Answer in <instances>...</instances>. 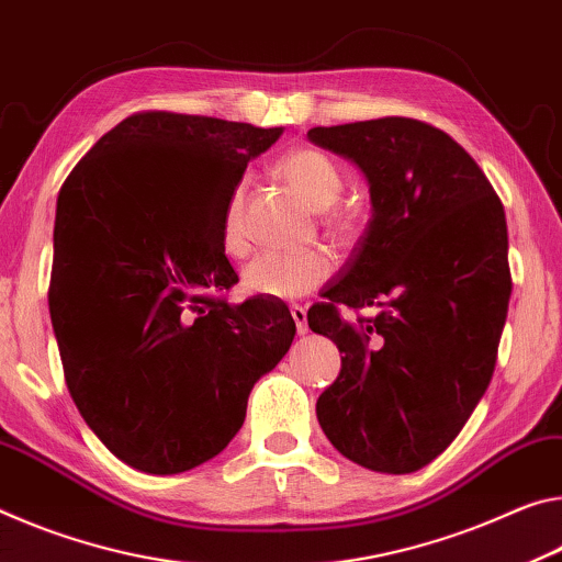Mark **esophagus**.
Wrapping results in <instances>:
<instances>
[{"mask_svg":"<svg viewBox=\"0 0 562 562\" xmlns=\"http://www.w3.org/2000/svg\"><path fill=\"white\" fill-rule=\"evenodd\" d=\"M291 316L296 321V330L303 336L308 330V318H306V308L303 306H291Z\"/></svg>","mask_w":562,"mask_h":562,"instance_id":"34e87169","label":"esophagus"}]
</instances>
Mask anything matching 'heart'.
Listing matches in <instances>:
<instances>
[{
    "label": "heart",
    "mask_w": 562,
    "mask_h": 562,
    "mask_svg": "<svg viewBox=\"0 0 562 562\" xmlns=\"http://www.w3.org/2000/svg\"><path fill=\"white\" fill-rule=\"evenodd\" d=\"M279 173L314 209L334 206L344 191V173L336 161L318 149H296L279 161ZM244 187H236L226 199L221 216V246L228 256H244L248 238L244 226ZM326 224L334 234H351L353 221L344 211L326 216ZM334 271V256L324 248L306 251H269L256 256L244 269V289L254 296L266 299H301L324 283Z\"/></svg>",
    "instance_id": "heart-1"
}]
</instances>
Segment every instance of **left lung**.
Instances as JSON below:
<instances>
[{
  "mask_svg": "<svg viewBox=\"0 0 562 562\" xmlns=\"http://www.w3.org/2000/svg\"><path fill=\"white\" fill-rule=\"evenodd\" d=\"M308 139L353 161L371 194L366 234L308 311L344 353L318 423L368 471H420L491 383L513 289L503 204L473 156L418 119L316 126ZM338 305L380 314L348 325Z\"/></svg>",
  "mask_w": 562,
  "mask_h": 562,
  "instance_id": "8db88e82",
  "label": "left lung"
}]
</instances>
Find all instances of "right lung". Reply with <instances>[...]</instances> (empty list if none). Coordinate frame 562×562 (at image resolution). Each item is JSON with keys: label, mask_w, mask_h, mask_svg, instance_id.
<instances>
[{"label": "right lung", "mask_w": 562, "mask_h": 562, "mask_svg": "<svg viewBox=\"0 0 562 562\" xmlns=\"http://www.w3.org/2000/svg\"><path fill=\"white\" fill-rule=\"evenodd\" d=\"M283 134L211 116L142 112L64 181L49 311L74 403L112 453L171 475L218 456L254 383L291 348L279 301L228 303L226 199Z\"/></svg>", "instance_id": "right-lung-1"}]
</instances>
